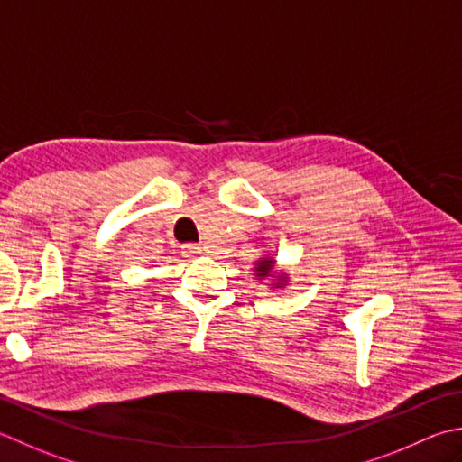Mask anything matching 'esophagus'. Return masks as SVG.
Wrapping results in <instances>:
<instances>
[{"label":"esophagus","instance_id":"obj_1","mask_svg":"<svg viewBox=\"0 0 462 462\" xmlns=\"http://www.w3.org/2000/svg\"><path fill=\"white\" fill-rule=\"evenodd\" d=\"M182 252H184V256H196L202 252V246L200 244H186Z\"/></svg>","mask_w":462,"mask_h":462}]
</instances>
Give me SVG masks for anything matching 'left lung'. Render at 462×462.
<instances>
[{
    "label": "left lung",
    "instance_id": "1",
    "mask_svg": "<svg viewBox=\"0 0 462 462\" xmlns=\"http://www.w3.org/2000/svg\"><path fill=\"white\" fill-rule=\"evenodd\" d=\"M276 258L273 254L262 256L254 262V276L256 280H266L268 288L273 291H280V288L288 286V273L286 270H276Z\"/></svg>",
    "mask_w": 462,
    "mask_h": 462
}]
</instances>
